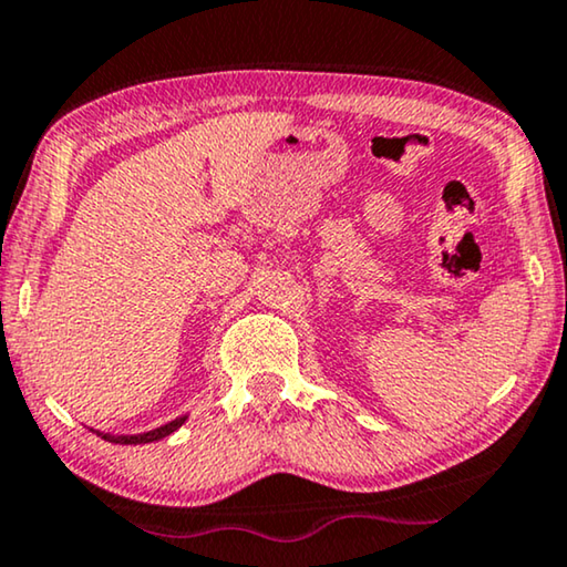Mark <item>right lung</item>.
I'll list each match as a JSON object with an SVG mask.
<instances>
[{"label":"right lung","instance_id":"add662e5","mask_svg":"<svg viewBox=\"0 0 567 567\" xmlns=\"http://www.w3.org/2000/svg\"><path fill=\"white\" fill-rule=\"evenodd\" d=\"M187 421V416H179V419H174V421H169V424H164V426H158V429H151V432H143V434H131V436H125V434H121V436H115V434H100L102 440H107V442H115V444H148V442H158V440H164V436H169L172 432H177V429L185 424Z\"/></svg>","mask_w":567,"mask_h":567}]
</instances>
